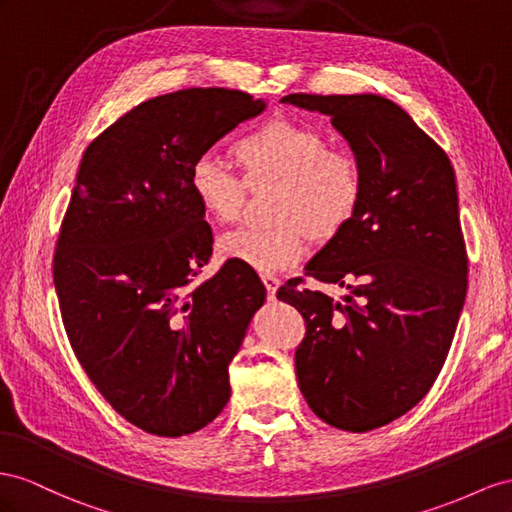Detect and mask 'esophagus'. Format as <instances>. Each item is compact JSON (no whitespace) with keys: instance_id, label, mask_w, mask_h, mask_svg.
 Instances as JSON below:
<instances>
[{"instance_id":"esophagus-1","label":"esophagus","mask_w":512,"mask_h":512,"mask_svg":"<svg viewBox=\"0 0 512 512\" xmlns=\"http://www.w3.org/2000/svg\"><path fill=\"white\" fill-rule=\"evenodd\" d=\"M261 281H264V285H266L268 296L274 298V294H277V290H279V279H277V277H270V274H266V277H261Z\"/></svg>"}]
</instances>
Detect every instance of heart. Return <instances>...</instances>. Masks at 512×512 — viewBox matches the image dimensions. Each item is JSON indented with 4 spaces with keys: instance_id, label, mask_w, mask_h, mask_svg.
<instances>
[{
    "instance_id": "1",
    "label": "heart",
    "mask_w": 512,
    "mask_h": 512,
    "mask_svg": "<svg viewBox=\"0 0 512 512\" xmlns=\"http://www.w3.org/2000/svg\"><path fill=\"white\" fill-rule=\"evenodd\" d=\"M229 155L242 179L212 157L190 170V190L203 214L216 222L240 220L246 188L277 186L268 229H238L220 235L218 253L274 274L296 266L307 251V235L333 240L357 216L363 177L357 157L329 147L322 129L277 116L246 131L231 144Z\"/></svg>"
}]
</instances>
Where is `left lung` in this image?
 <instances>
[{
    "label": "left lung",
    "mask_w": 512,
    "mask_h": 512,
    "mask_svg": "<svg viewBox=\"0 0 512 512\" xmlns=\"http://www.w3.org/2000/svg\"><path fill=\"white\" fill-rule=\"evenodd\" d=\"M355 153L357 216L305 266L346 287L344 303L303 279L277 296L305 318L298 385L322 422L368 432L422 400L443 368L467 294V251L450 157L396 103L378 95H305Z\"/></svg>",
    "instance_id": "1"
}]
</instances>
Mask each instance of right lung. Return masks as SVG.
<instances>
[{
    "label": "right lung",
    "mask_w": 512,
    "mask_h": 512,
    "mask_svg": "<svg viewBox=\"0 0 512 512\" xmlns=\"http://www.w3.org/2000/svg\"><path fill=\"white\" fill-rule=\"evenodd\" d=\"M264 108L242 90H177L131 108L84 151L54 255L62 322L101 396L151 435L214 422L266 300L257 274L231 261L196 283L214 240L190 190L192 166Z\"/></svg>",
    "instance_id": "1"
}]
</instances>
